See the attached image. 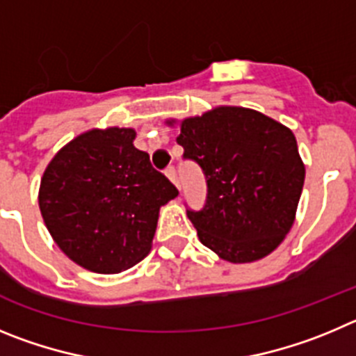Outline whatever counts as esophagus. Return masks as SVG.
Wrapping results in <instances>:
<instances>
[{
    "label": "esophagus",
    "mask_w": 356,
    "mask_h": 356,
    "mask_svg": "<svg viewBox=\"0 0 356 356\" xmlns=\"http://www.w3.org/2000/svg\"><path fill=\"white\" fill-rule=\"evenodd\" d=\"M165 175H166V177H168V179H170V181L174 182L175 186H177L179 190H181V186H179V181H177V172H175L174 166H168V168H166V170H165Z\"/></svg>",
    "instance_id": "34e87169"
}]
</instances>
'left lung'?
Segmentation results:
<instances>
[{
	"label": "left lung",
	"mask_w": 356,
	"mask_h": 356,
	"mask_svg": "<svg viewBox=\"0 0 356 356\" xmlns=\"http://www.w3.org/2000/svg\"><path fill=\"white\" fill-rule=\"evenodd\" d=\"M177 143L206 175V204L186 209L202 245L229 262L271 254L293 227L305 181L293 131L255 110L220 106L184 118Z\"/></svg>",
	"instance_id": "8db88e82"
}]
</instances>
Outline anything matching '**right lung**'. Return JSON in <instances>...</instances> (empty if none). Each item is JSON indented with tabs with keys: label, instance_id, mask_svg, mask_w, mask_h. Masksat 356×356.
Listing matches in <instances>:
<instances>
[{
	"label": "right lung",
	"instance_id": "obj_1",
	"mask_svg": "<svg viewBox=\"0 0 356 356\" xmlns=\"http://www.w3.org/2000/svg\"><path fill=\"white\" fill-rule=\"evenodd\" d=\"M134 129L76 136L51 159L38 206L63 254L85 270L120 273L150 252L159 207L177 188L133 145Z\"/></svg>",
	"mask_w": 356,
	"mask_h": 356
}]
</instances>
